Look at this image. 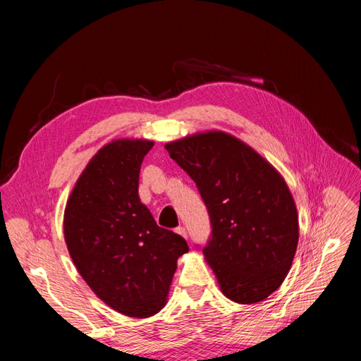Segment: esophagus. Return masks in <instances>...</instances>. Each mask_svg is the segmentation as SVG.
<instances>
[{
    "label": "esophagus",
    "instance_id": "1",
    "mask_svg": "<svg viewBox=\"0 0 361 361\" xmlns=\"http://www.w3.org/2000/svg\"><path fill=\"white\" fill-rule=\"evenodd\" d=\"M176 233H179L183 238H187V231H185V227H182V226L176 227Z\"/></svg>",
    "mask_w": 361,
    "mask_h": 361
}]
</instances>
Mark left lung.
<instances>
[{
  "label": "left lung",
  "instance_id": "obj_1",
  "mask_svg": "<svg viewBox=\"0 0 361 361\" xmlns=\"http://www.w3.org/2000/svg\"><path fill=\"white\" fill-rule=\"evenodd\" d=\"M195 182L211 220L203 247L223 293L239 304L277 290L298 245V214L280 173L241 140L221 130L166 145Z\"/></svg>",
  "mask_w": 361,
  "mask_h": 361
}]
</instances>
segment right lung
I'll return each instance as SVG.
<instances>
[{
    "mask_svg": "<svg viewBox=\"0 0 361 361\" xmlns=\"http://www.w3.org/2000/svg\"><path fill=\"white\" fill-rule=\"evenodd\" d=\"M154 141L114 140L87 164L64 211L73 264L105 304L149 318L167 302L179 256L188 244L157 224L138 197L140 169Z\"/></svg>",
    "mask_w": 361,
    "mask_h": 361,
    "instance_id": "add662e5",
    "label": "right lung"
}]
</instances>
